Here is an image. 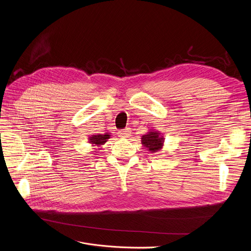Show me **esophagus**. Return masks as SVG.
Segmentation results:
<instances>
[{
	"instance_id": "34e87169",
	"label": "esophagus",
	"mask_w": 251,
	"mask_h": 251,
	"mask_svg": "<svg viewBox=\"0 0 251 251\" xmlns=\"http://www.w3.org/2000/svg\"><path fill=\"white\" fill-rule=\"evenodd\" d=\"M130 134H131V129H130V128H125V129L119 131V135H120L121 137H124V138L129 137Z\"/></svg>"
}]
</instances>
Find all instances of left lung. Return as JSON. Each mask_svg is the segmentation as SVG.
Returning a JSON list of instances; mask_svg holds the SVG:
<instances>
[{
	"label": "left lung",
	"mask_w": 251,
	"mask_h": 251,
	"mask_svg": "<svg viewBox=\"0 0 251 251\" xmlns=\"http://www.w3.org/2000/svg\"><path fill=\"white\" fill-rule=\"evenodd\" d=\"M141 142L144 147L148 148L149 151L156 152L161 148L163 143V138L159 136L157 132H149L148 134L143 135Z\"/></svg>",
	"instance_id": "1"
}]
</instances>
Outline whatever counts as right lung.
<instances>
[{
	"label": "right lung",
	"mask_w": 251,
	"mask_h": 251,
	"mask_svg": "<svg viewBox=\"0 0 251 251\" xmlns=\"http://www.w3.org/2000/svg\"><path fill=\"white\" fill-rule=\"evenodd\" d=\"M110 138V135L109 134H98V135H93V137H91V142L93 144H96V145H102L104 144L107 139Z\"/></svg>",
	"instance_id": "1"
}]
</instances>
